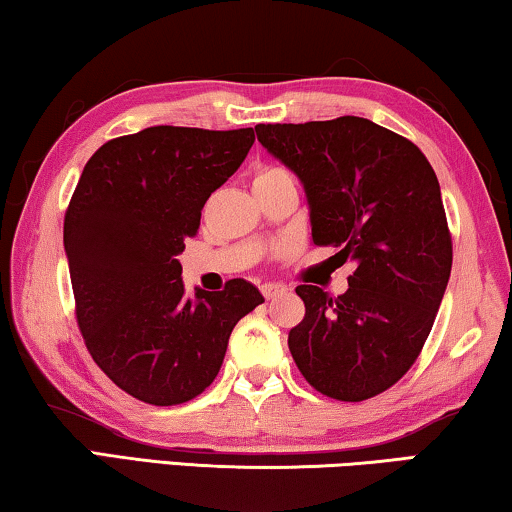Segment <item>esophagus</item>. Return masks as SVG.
<instances>
[{
	"label": "esophagus",
	"instance_id": "obj_1",
	"mask_svg": "<svg viewBox=\"0 0 512 512\" xmlns=\"http://www.w3.org/2000/svg\"><path fill=\"white\" fill-rule=\"evenodd\" d=\"M262 294L266 296V299H278V296L287 294V287L280 285V282H264Z\"/></svg>",
	"mask_w": 512,
	"mask_h": 512
}]
</instances>
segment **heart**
Returning a JSON list of instances; mask_svg holds the SVG:
<instances>
[{"mask_svg": "<svg viewBox=\"0 0 512 512\" xmlns=\"http://www.w3.org/2000/svg\"><path fill=\"white\" fill-rule=\"evenodd\" d=\"M280 172H285V170H282V167H262L257 177H262V174H280Z\"/></svg>", "mask_w": 512, "mask_h": 512, "instance_id": "b5f03b06", "label": "heart"}]
</instances>
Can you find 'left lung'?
I'll list each match as a JSON object with an SVG mask.
<instances>
[{
  "mask_svg": "<svg viewBox=\"0 0 512 512\" xmlns=\"http://www.w3.org/2000/svg\"><path fill=\"white\" fill-rule=\"evenodd\" d=\"M255 131L301 179L315 246L356 264L340 296L296 287L305 303L287 340L296 368L333 400L375 398L421 354L451 278L437 174L414 142L363 117Z\"/></svg>",
  "mask_w": 512,
  "mask_h": 512,
  "instance_id": "8db88e82",
  "label": "left lung"
}]
</instances>
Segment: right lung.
Masks as SVG:
<instances>
[{
    "mask_svg": "<svg viewBox=\"0 0 512 512\" xmlns=\"http://www.w3.org/2000/svg\"><path fill=\"white\" fill-rule=\"evenodd\" d=\"M253 142V128L151 126L105 142L82 170L64 218L75 315L98 368L137 400L197 398L236 322L264 303L243 278L188 299L177 259Z\"/></svg>",
    "mask_w": 512,
    "mask_h": 512,
    "instance_id": "1",
    "label": "right lung"
}]
</instances>
